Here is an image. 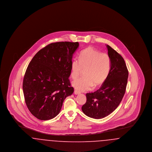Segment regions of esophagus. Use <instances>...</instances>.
I'll return each instance as SVG.
<instances>
[{"label":"esophagus","mask_w":152,"mask_h":152,"mask_svg":"<svg viewBox=\"0 0 152 152\" xmlns=\"http://www.w3.org/2000/svg\"><path fill=\"white\" fill-rule=\"evenodd\" d=\"M74 94H80V92H79L78 91H77V90H75V91H74Z\"/></svg>","instance_id":"esophagus-1"}]
</instances>
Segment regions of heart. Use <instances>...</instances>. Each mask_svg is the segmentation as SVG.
<instances>
[{
	"instance_id": "b5f03b06",
	"label": "heart",
	"mask_w": 152,
	"mask_h": 152,
	"mask_svg": "<svg viewBox=\"0 0 152 152\" xmlns=\"http://www.w3.org/2000/svg\"><path fill=\"white\" fill-rule=\"evenodd\" d=\"M83 70L85 77L73 81V87L86 92L102 84L108 78L111 69V60L107 53L89 47L81 52L79 59L74 58L71 64V75L77 79Z\"/></svg>"
}]
</instances>
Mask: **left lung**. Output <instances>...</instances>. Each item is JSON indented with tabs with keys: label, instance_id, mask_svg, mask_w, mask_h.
<instances>
[{
	"label": "left lung",
	"instance_id": "1",
	"mask_svg": "<svg viewBox=\"0 0 152 152\" xmlns=\"http://www.w3.org/2000/svg\"><path fill=\"white\" fill-rule=\"evenodd\" d=\"M111 60V69L108 78L94 93L86 94L87 101L82 111L87 116L100 119L112 113L123 99L128 82V71L123 57L107 45Z\"/></svg>",
	"mask_w": 152,
	"mask_h": 152
}]
</instances>
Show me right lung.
<instances>
[{"label": "right lung", "instance_id": "obj_1", "mask_svg": "<svg viewBox=\"0 0 152 152\" xmlns=\"http://www.w3.org/2000/svg\"><path fill=\"white\" fill-rule=\"evenodd\" d=\"M78 42L50 44L36 53L25 73L23 90L30 112L41 120L59 113L65 98L72 94L69 77Z\"/></svg>", "mask_w": 152, "mask_h": 152}]
</instances>
